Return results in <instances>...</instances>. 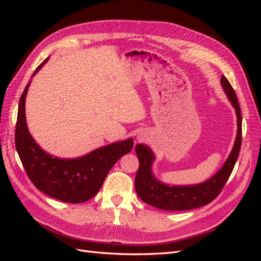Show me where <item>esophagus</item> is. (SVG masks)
Returning <instances> with one entry per match:
<instances>
[{"instance_id":"esophagus-1","label":"esophagus","mask_w":261,"mask_h":261,"mask_svg":"<svg viewBox=\"0 0 261 261\" xmlns=\"http://www.w3.org/2000/svg\"><path fill=\"white\" fill-rule=\"evenodd\" d=\"M147 138V134L146 133H139L137 134V140L138 141H141V140H145Z\"/></svg>"}]
</instances>
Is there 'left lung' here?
Segmentation results:
<instances>
[{"label": "left lung", "instance_id": "obj_1", "mask_svg": "<svg viewBox=\"0 0 261 261\" xmlns=\"http://www.w3.org/2000/svg\"><path fill=\"white\" fill-rule=\"evenodd\" d=\"M221 86L228 101L235 110L238 118V132L233 148L222 167L215 175L199 184L170 185L158 179L152 171L155 154L145 144H137L135 150L139 160V169L135 177V189L139 198L150 206L169 211L191 210L206 206L220 194L230 177L238 161L242 144V113L238 98L231 84L221 77Z\"/></svg>", "mask_w": 261, "mask_h": 261}]
</instances>
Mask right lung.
I'll use <instances>...</instances> for the list:
<instances>
[{
    "instance_id": "right-lung-1",
    "label": "right lung",
    "mask_w": 261,
    "mask_h": 261,
    "mask_svg": "<svg viewBox=\"0 0 261 261\" xmlns=\"http://www.w3.org/2000/svg\"><path fill=\"white\" fill-rule=\"evenodd\" d=\"M49 58L37 67L33 78ZM31 81L23 90L17 113L15 144L23 169L33 184L54 199L80 203L91 199L103 184L109 171L133 146V138L115 141L77 158L54 156L37 144L28 130L26 120V97Z\"/></svg>"
}]
</instances>
